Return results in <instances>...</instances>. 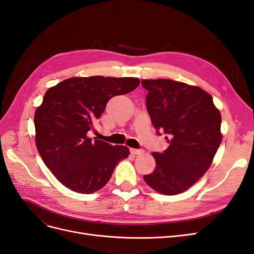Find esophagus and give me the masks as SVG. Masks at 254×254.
I'll use <instances>...</instances> for the list:
<instances>
[{"instance_id": "34e87169", "label": "esophagus", "mask_w": 254, "mask_h": 254, "mask_svg": "<svg viewBox=\"0 0 254 254\" xmlns=\"http://www.w3.org/2000/svg\"><path fill=\"white\" fill-rule=\"evenodd\" d=\"M130 152H131L132 155L136 156V155H141V153L144 152V150L143 149H133V148H131V149H130Z\"/></svg>"}]
</instances>
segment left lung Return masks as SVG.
<instances>
[{
	"mask_svg": "<svg viewBox=\"0 0 254 254\" xmlns=\"http://www.w3.org/2000/svg\"><path fill=\"white\" fill-rule=\"evenodd\" d=\"M146 108L157 134L170 144L153 152L157 166L144 180L165 195L190 189L209 170L221 143V117L212 96L198 87L170 79L142 80Z\"/></svg>",
	"mask_w": 254,
	"mask_h": 254,
	"instance_id": "8db88e82",
	"label": "left lung"
}]
</instances>
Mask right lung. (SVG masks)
Returning <instances> with one entry per match:
<instances>
[{"label": "right lung", "instance_id": "obj_1", "mask_svg": "<svg viewBox=\"0 0 254 254\" xmlns=\"http://www.w3.org/2000/svg\"><path fill=\"white\" fill-rule=\"evenodd\" d=\"M133 77H73L45 93L35 112L36 145L57 180L76 193L91 194L108 182L115 166L129 156L126 146L90 139L97 119L113 96L133 91Z\"/></svg>", "mask_w": 254, "mask_h": 254}]
</instances>
